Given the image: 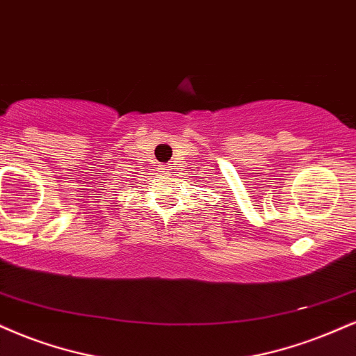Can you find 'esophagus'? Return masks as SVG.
<instances>
[{"instance_id":"obj_1","label":"esophagus","mask_w":356,"mask_h":356,"mask_svg":"<svg viewBox=\"0 0 356 356\" xmlns=\"http://www.w3.org/2000/svg\"><path fill=\"white\" fill-rule=\"evenodd\" d=\"M170 165H161V172H169Z\"/></svg>"}]
</instances>
